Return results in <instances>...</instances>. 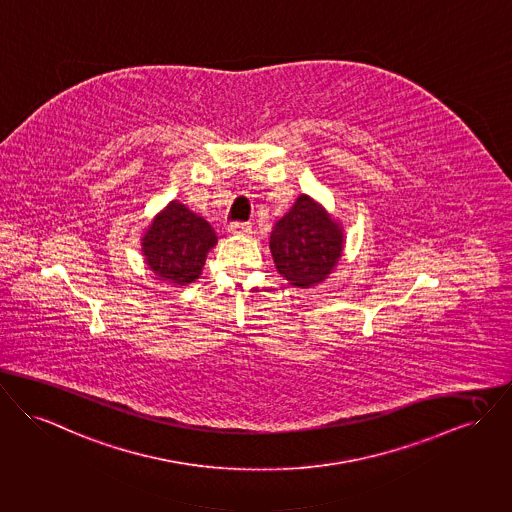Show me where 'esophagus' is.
I'll return each mask as SVG.
<instances>
[{
    "mask_svg": "<svg viewBox=\"0 0 512 512\" xmlns=\"http://www.w3.org/2000/svg\"><path fill=\"white\" fill-rule=\"evenodd\" d=\"M226 232L230 236H247V234H251V224H247V222H232V224H228Z\"/></svg>",
    "mask_w": 512,
    "mask_h": 512,
    "instance_id": "34e87169",
    "label": "esophagus"
}]
</instances>
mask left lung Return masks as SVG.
<instances>
[{
    "label": "left lung",
    "instance_id": "1",
    "mask_svg": "<svg viewBox=\"0 0 512 512\" xmlns=\"http://www.w3.org/2000/svg\"><path fill=\"white\" fill-rule=\"evenodd\" d=\"M344 228L319 201L301 193L272 226V261L296 288H315L323 284L344 255Z\"/></svg>",
    "mask_w": 512,
    "mask_h": 512
}]
</instances>
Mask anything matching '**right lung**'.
Masks as SVG:
<instances>
[{"label":"right lung","mask_w":512,"mask_h":512,"mask_svg":"<svg viewBox=\"0 0 512 512\" xmlns=\"http://www.w3.org/2000/svg\"><path fill=\"white\" fill-rule=\"evenodd\" d=\"M216 243L211 224L174 199L145 228L141 251L156 280L187 286L201 276Z\"/></svg>","instance_id":"1"}]
</instances>
